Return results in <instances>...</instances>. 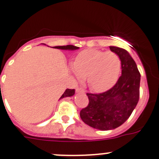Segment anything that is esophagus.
<instances>
[{
  "mask_svg": "<svg viewBox=\"0 0 159 159\" xmlns=\"http://www.w3.org/2000/svg\"><path fill=\"white\" fill-rule=\"evenodd\" d=\"M76 92H81V93H84V92H85V91H84L82 88H77Z\"/></svg>",
  "mask_w": 159,
  "mask_h": 159,
  "instance_id": "obj_1",
  "label": "esophagus"
}]
</instances>
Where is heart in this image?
<instances>
[{
	"instance_id": "obj_1",
	"label": "heart",
	"mask_w": 159,
	"mask_h": 159,
	"mask_svg": "<svg viewBox=\"0 0 159 159\" xmlns=\"http://www.w3.org/2000/svg\"><path fill=\"white\" fill-rule=\"evenodd\" d=\"M121 67V60L116 53L88 49L77 55L71 69L78 80L86 76L88 85L92 91L102 92L117 82Z\"/></svg>"
}]
</instances>
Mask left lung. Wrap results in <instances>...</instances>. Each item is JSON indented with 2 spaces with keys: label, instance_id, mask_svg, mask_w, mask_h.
<instances>
[{
  "label": "left lung",
  "instance_id": "8db88e82",
  "mask_svg": "<svg viewBox=\"0 0 159 159\" xmlns=\"http://www.w3.org/2000/svg\"><path fill=\"white\" fill-rule=\"evenodd\" d=\"M121 60L122 75L113 88L100 94L87 93L89 103L80 111L84 123L101 130H113L127 121L139 99L140 73L125 49L110 46Z\"/></svg>",
  "mask_w": 159,
  "mask_h": 159
}]
</instances>
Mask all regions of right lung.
<instances>
[{
  "mask_svg": "<svg viewBox=\"0 0 159 159\" xmlns=\"http://www.w3.org/2000/svg\"><path fill=\"white\" fill-rule=\"evenodd\" d=\"M55 48L62 49V50H70V51H73V50H76L79 48V47L74 45H66V46H56ZM75 94V89H66L64 93L63 94L62 96L60 97V99L64 98V97H71L74 95Z\"/></svg>",
  "mask_w": 159,
  "mask_h": 159,
  "instance_id": "obj_1",
  "label": "right lung"
}]
</instances>
